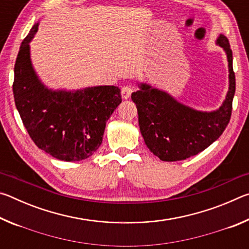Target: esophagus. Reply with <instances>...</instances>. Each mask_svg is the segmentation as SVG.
Listing matches in <instances>:
<instances>
[{
    "label": "esophagus",
    "mask_w": 249,
    "mask_h": 249,
    "mask_svg": "<svg viewBox=\"0 0 249 249\" xmlns=\"http://www.w3.org/2000/svg\"><path fill=\"white\" fill-rule=\"evenodd\" d=\"M133 93V88L130 87H124L122 88V98L124 100H128L130 98V95Z\"/></svg>",
    "instance_id": "obj_1"
}]
</instances>
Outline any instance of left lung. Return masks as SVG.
<instances>
[{"label":"left lung","instance_id":"1","mask_svg":"<svg viewBox=\"0 0 249 249\" xmlns=\"http://www.w3.org/2000/svg\"><path fill=\"white\" fill-rule=\"evenodd\" d=\"M216 45L224 50L229 62V91L215 111H197L147 83H138L140 89L132 94L145 144L162 161H179L197 155L213 144L229 124L235 94L233 53L222 34Z\"/></svg>","mask_w":249,"mask_h":249}]
</instances>
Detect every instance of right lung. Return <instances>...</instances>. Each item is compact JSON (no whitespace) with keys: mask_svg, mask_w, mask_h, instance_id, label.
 Here are the masks:
<instances>
[{"mask_svg":"<svg viewBox=\"0 0 249 249\" xmlns=\"http://www.w3.org/2000/svg\"><path fill=\"white\" fill-rule=\"evenodd\" d=\"M32 27L20 45L14 67L16 108L39 149L64 161L89 158L102 144L107 121L122 102L114 86L79 90H53L34 69L29 43L38 31Z\"/></svg>","mask_w":249,"mask_h":249,"instance_id":"1","label":"right lung"}]
</instances>
